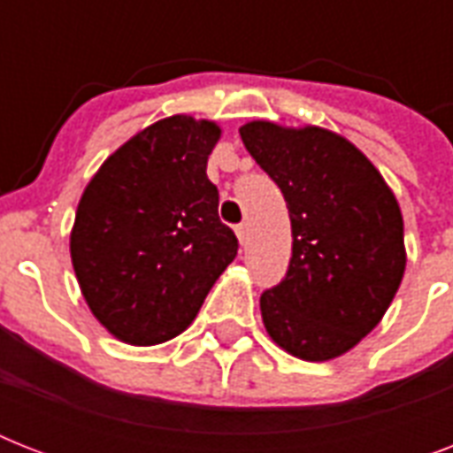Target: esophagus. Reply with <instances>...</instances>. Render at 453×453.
<instances>
[{"mask_svg": "<svg viewBox=\"0 0 453 453\" xmlns=\"http://www.w3.org/2000/svg\"><path fill=\"white\" fill-rule=\"evenodd\" d=\"M234 233H237V237H240L242 247H247V242H249V226H247V223H240V226L234 227Z\"/></svg>", "mask_w": 453, "mask_h": 453, "instance_id": "34e87169", "label": "esophagus"}]
</instances>
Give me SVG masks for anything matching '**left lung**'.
<instances>
[{"instance_id":"1","label":"left lung","mask_w":453,"mask_h":453,"mask_svg":"<svg viewBox=\"0 0 453 453\" xmlns=\"http://www.w3.org/2000/svg\"><path fill=\"white\" fill-rule=\"evenodd\" d=\"M240 136L282 190L291 261L261 294L265 329L308 362L338 357L386 315L407 256L397 199L373 164L345 138L305 127L251 122Z\"/></svg>"}]
</instances>
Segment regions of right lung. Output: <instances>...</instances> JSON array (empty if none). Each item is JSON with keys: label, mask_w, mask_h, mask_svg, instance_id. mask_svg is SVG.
Wrapping results in <instances>:
<instances>
[{"label": "right lung", "mask_w": 453, "mask_h": 453, "mask_svg": "<svg viewBox=\"0 0 453 453\" xmlns=\"http://www.w3.org/2000/svg\"><path fill=\"white\" fill-rule=\"evenodd\" d=\"M219 136L204 119H162L108 157L81 195L74 275L96 319L124 343H164L188 329L237 256L206 176Z\"/></svg>", "instance_id": "1"}]
</instances>
